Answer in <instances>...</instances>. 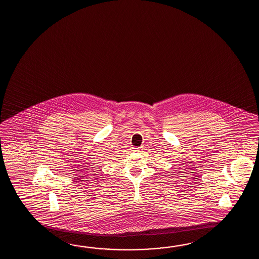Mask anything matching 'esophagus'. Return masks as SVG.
Returning <instances> with one entry per match:
<instances>
[{"mask_svg":"<svg viewBox=\"0 0 259 259\" xmlns=\"http://www.w3.org/2000/svg\"><path fill=\"white\" fill-rule=\"evenodd\" d=\"M134 152H140V149L139 148H133Z\"/></svg>","mask_w":259,"mask_h":259,"instance_id":"34e87169","label":"esophagus"}]
</instances>
